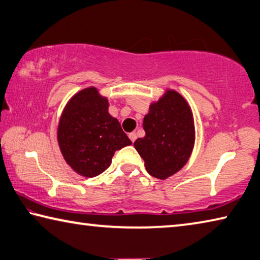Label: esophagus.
<instances>
[{
    "label": "esophagus",
    "instance_id": "esophagus-1",
    "mask_svg": "<svg viewBox=\"0 0 260 260\" xmlns=\"http://www.w3.org/2000/svg\"><path fill=\"white\" fill-rule=\"evenodd\" d=\"M128 138L131 139L132 142H135V140H136V138H138V135H136L135 132H132V133L128 134Z\"/></svg>",
    "mask_w": 260,
    "mask_h": 260
}]
</instances>
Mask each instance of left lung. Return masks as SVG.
I'll return each mask as SVG.
<instances>
[{
	"mask_svg": "<svg viewBox=\"0 0 260 260\" xmlns=\"http://www.w3.org/2000/svg\"><path fill=\"white\" fill-rule=\"evenodd\" d=\"M143 129L146 136L136 140L134 147L149 174L162 180L186 165L193 148L195 128L191 110L181 95L167 90L151 104Z\"/></svg>",
	"mask_w": 260,
	"mask_h": 260,
	"instance_id": "left-lung-1",
	"label": "left lung"
}]
</instances>
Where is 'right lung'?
<instances>
[{
	"label": "right lung",
	"instance_id": "obj_1",
	"mask_svg": "<svg viewBox=\"0 0 260 260\" xmlns=\"http://www.w3.org/2000/svg\"><path fill=\"white\" fill-rule=\"evenodd\" d=\"M108 108V100L89 87L70 100L60 117L57 133L60 151L83 177L103 173L111 165L114 152L132 144Z\"/></svg>",
	"mask_w": 260,
	"mask_h": 260
}]
</instances>
